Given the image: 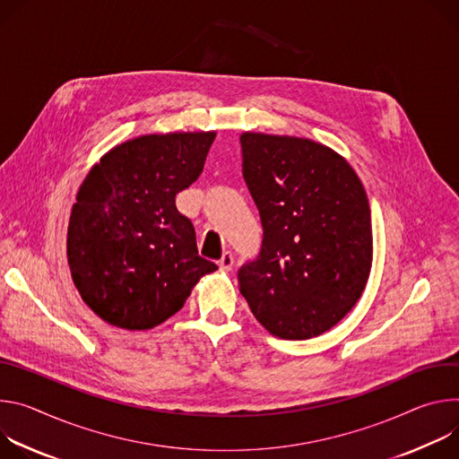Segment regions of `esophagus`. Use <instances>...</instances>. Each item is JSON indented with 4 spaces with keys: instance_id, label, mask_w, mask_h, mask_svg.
<instances>
[{
    "instance_id": "1",
    "label": "esophagus",
    "mask_w": 459,
    "mask_h": 459,
    "mask_svg": "<svg viewBox=\"0 0 459 459\" xmlns=\"http://www.w3.org/2000/svg\"><path fill=\"white\" fill-rule=\"evenodd\" d=\"M219 266H221L222 270H231V268H233V255H231V251H224V253H222V257H221V261H219Z\"/></svg>"
}]
</instances>
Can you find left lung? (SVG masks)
Masks as SVG:
<instances>
[{"instance_id":"left-lung-1","label":"left lung","mask_w":459,"mask_h":459,"mask_svg":"<svg viewBox=\"0 0 459 459\" xmlns=\"http://www.w3.org/2000/svg\"><path fill=\"white\" fill-rule=\"evenodd\" d=\"M242 175L259 210V255L238 268L255 319L282 339L337 325L361 297L372 266L365 187L335 151L308 138L244 133Z\"/></svg>"}]
</instances>
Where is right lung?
Instances as JSON below:
<instances>
[{"label": "right lung", "mask_w": 459, "mask_h": 459, "mask_svg": "<svg viewBox=\"0 0 459 459\" xmlns=\"http://www.w3.org/2000/svg\"><path fill=\"white\" fill-rule=\"evenodd\" d=\"M215 133L145 134L101 157L71 212L67 259L83 302L106 323L149 330L175 316L217 264L198 255L175 204L204 169Z\"/></svg>", "instance_id": "add662e5"}]
</instances>
